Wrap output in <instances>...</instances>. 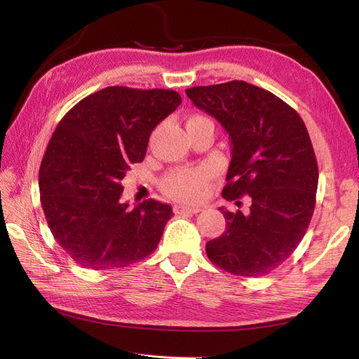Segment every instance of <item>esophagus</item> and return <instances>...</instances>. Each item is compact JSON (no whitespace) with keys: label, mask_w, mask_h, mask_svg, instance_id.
<instances>
[{"label":"esophagus","mask_w":359,"mask_h":359,"mask_svg":"<svg viewBox=\"0 0 359 359\" xmlns=\"http://www.w3.org/2000/svg\"><path fill=\"white\" fill-rule=\"evenodd\" d=\"M199 211H202V207H193V205H182V203L174 205L175 215H182V212H189V215H196V212H199Z\"/></svg>","instance_id":"esophagus-1"}]
</instances>
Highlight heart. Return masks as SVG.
<instances>
[{"mask_svg":"<svg viewBox=\"0 0 359 359\" xmlns=\"http://www.w3.org/2000/svg\"><path fill=\"white\" fill-rule=\"evenodd\" d=\"M207 117L194 114L188 118V121L205 120ZM212 177L211 168H180L171 172L163 180V191L179 201L194 202L205 196L208 189V182Z\"/></svg>","mask_w":359,"mask_h":359,"instance_id":"obj_1","label":"heart"}]
</instances>
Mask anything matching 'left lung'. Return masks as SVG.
<instances>
[{
  "label": "left lung",
  "mask_w": 359,
  "mask_h": 359,
  "mask_svg": "<svg viewBox=\"0 0 359 359\" xmlns=\"http://www.w3.org/2000/svg\"><path fill=\"white\" fill-rule=\"evenodd\" d=\"M231 140L222 197H250V211H226L225 233L207 242L210 261L236 276H265L299 245L315 211L318 162L292 106L247 81L187 89ZM241 203V202H236Z\"/></svg>",
  "instance_id": "8db88e82"
}]
</instances>
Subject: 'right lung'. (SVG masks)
I'll use <instances>...</instances> for the list:
<instances>
[{
	"label": "right lung",
	"instance_id": "add662e5",
	"mask_svg": "<svg viewBox=\"0 0 359 359\" xmlns=\"http://www.w3.org/2000/svg\"><path fill=\"white\" fill-rule=\"evenodd\" d=\"M180 103L171 89L109 86L60 120L38 174L40 201L57 243L83 269H121L157 248L172 208L154 199L128 208L121 180Z\"/></svg>",
	"mask_w": 359,
	"mask_h": 359
}]
</instances>
